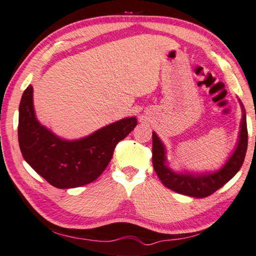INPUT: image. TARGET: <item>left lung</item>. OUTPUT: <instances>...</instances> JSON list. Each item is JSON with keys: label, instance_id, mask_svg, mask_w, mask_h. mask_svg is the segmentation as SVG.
Instances as JSON below:
<instances>
[{"label": "left lung", "instance_id": "1", "mask_svg": "<svg viewBox=\"0 0 256 256\" xmlns=\"http://www.w3.org/2000/svg\"><path fill=\"white\" fill-rule=\"evenodd\" d=\"M240 103L243 116H242L237 146L225 165L216 172L191 174L189 172L176 173L172 171L168 166L165 146L160 137L153 132V158H153V166L160 180L165 186L181 194L194 196V198H206L220 189L222 186H225L240 171L244 162L248 140L245 109L240 100Z\"/></svg>", "mask_w": 256, "mask_h": 256}]
</instances>
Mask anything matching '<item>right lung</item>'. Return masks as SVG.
<instances>
[{"mask_svg": "<svg viewBox=\"0 0 256 256\" xmlns=\"http://www.w3.org/2000/svg\"><path fill=\"white\" fill-rule=\"evenodd\" d=\"M32 93L29 85L21 98L19 146L26 162L58 189H72L96 181L111 160L116 144L137 126L136 116H130L80 140H62L36 118Z\"/></svg>", "mask_w": 256, "mask_h": 256, "instance_id": "1", "label": "right lung"}]
</instances>
